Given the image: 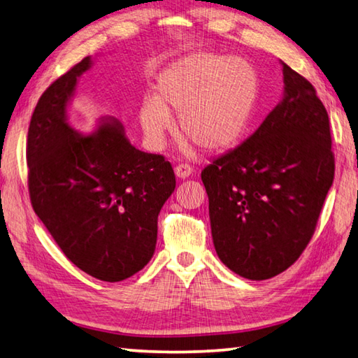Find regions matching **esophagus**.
I'll return each instance as SVG.
<instances>
[{
    "mask_svg": "<svg viewBox=\"0 0 358 358\" xmlns=\"http://www.w3.org/2000/svg\"><path fill=\"white\" fill-rule=\"evenodd\" d=\"M192 172H194V169L189 164H178L177 167H175V175H177L178 178L191 177Z\"/></svg>",
    "mask_w": 358,
    "mask_h": 358,
    "instance_id": "1",
    "label": "esophagus"
}]
</instances>
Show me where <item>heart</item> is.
<instances>
[{
	"label": "heart",
	"mask_w": 358,
	"mask_h": 358,
	"mask_svg": "<svg viewBox=\"0 0 358 358\" xmlns=\"http://www.w3.org/2000/svg\"><path fill=\"white\" fill-rule=\"evenodd\" d=\"M257 99L249 64L233 56L194 55L161 75L155 96L138 111L139 125L153 147L166 144L178 113L180 133L206 152L230 148L243 138Z\"/></svg>",
	"instance_id": "heart-1"
}]
</instances>
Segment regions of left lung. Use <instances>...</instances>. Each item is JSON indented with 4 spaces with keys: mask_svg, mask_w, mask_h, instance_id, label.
Wrapping results in <instances>:
<instances>
[{
    "mask_svg": "<svg viewBox=\"0 0 358 358\" xmlns=\"http://www.w3.org/2000/svg\"><path fill=\"white\" fill-rule=\"evenodd\" d=\"M285 99L249 139L201 171L213 243L227 268L266 280L297 262L335 175L329 114L283 64Z\"/></svg>",
    "mask_w": 358,
    "mask_h": 358,
    "instance_id": "obj_1",
    "label": "left lung"
}]
</instances>
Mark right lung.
<instances>
[{
    "label": "right lung",
    "instance_id": "1",
    "mask_svg": "<svg viewBox=\"0 0 358 358\" xmlns=\"http://www.w3.org/2000/svg\"><path fill=\"white\" fill-rule=\"evenodd\" d=\"M84 57L47 87L32 113L26 162L32 210L71 263L103 282L134 275L153 257L158 214L175 189L162 155L129 144L115 119L94 134L71 129L66 106Z\"/></svg>",
    "mask_w": 358,
    "mask_h": 358
}]
</instances>
